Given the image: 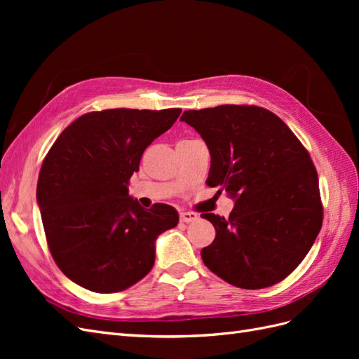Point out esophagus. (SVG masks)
<instances>
[{"instance_id": "esophagus-1", "label": "esophagus", "mask_w": 359, "mask_h": 359, "mask_svg": "<svg viewBox=\"0 0 359 359\" xmlns=\"http://www.w3.org/2000/svg\"><path fill=\"white\" fill-rule=\"evenodd\" d=\"M180 219L182 223H191L196 222L199 219V215L196 212H190V211H184L180 214Z\"/></svg>"}]
</instances>
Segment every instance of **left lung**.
<instances>
[{"label": "left lung", "instance_id": "8db88e82", "mask_svg": "<svg viewBox=\"0 0 359 359\" xmlns=\"http://www.w3.org/2000/svg\"><path fill=\"white\" fill-rule=\"evenodd\" d=\"M211 154L206 184L227 191L229 217L202 214L215 227L203 264L227 283L264 289L286 278L322 227L318 172L309 151L281 119L259 106L186 111Z\"/></svg>", "mask_w": 359, "mask_h": 359}]
</instances>
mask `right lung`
<instances>
[{"mask_svg":"<svg viewBox=\"0 0 359 359\" xmlns=\"http://www.w3.org/2000/svg\"><path fill=\"white\" fill-rule=\"evenodd\" d=\"M181 109H106L79 116L57 137L39 173L37 202L50 255L76 285L112 293L142 280L156 240L178 224L166 203L128 196L144 151Z\"/></svg>","mask_w":359,"mask_h":359,"instance_id":"right-lung-1","label":"right lung"}]
</instances>
